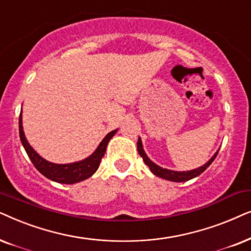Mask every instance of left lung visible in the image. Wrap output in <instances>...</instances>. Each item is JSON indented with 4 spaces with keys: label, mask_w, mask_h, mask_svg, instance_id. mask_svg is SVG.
Wrapping results in <instances>:
<instances>
[{
    "label": "left lung",
    "mask_w": 251,
    "mask_h": 251,
    "mask_svg": "<svg viewBox=\"0 0 251 251\" xmlns=\"http://www.w3.org/2000/svg\"><path fill=\"white\" fill-rule=\"evenodd\" d=\"M138 151L140 153V156L142 157L143 160H145V163L147 165L149 166L150 171H151L153 175L159 176V178H163V179H166V180H170V181H175V182H183V181H188V180L195 178V176H198L201 175L202 172H204L206 169L209 168L210 165H211V163L215 160V158L218 155V151H217L215 155L212 156V158L209 160L206 164H204L201 168L199 169H195V170H192V171H187V172H176V171H171V170H166V169H163L160 168V166L156 165L155 163H152L151 160L148 158V156L146 155L145 150L142 148V143H141V139L139 138L138 140Z\"/></svg>",
    "instance_id": "1"
}]
</instances>
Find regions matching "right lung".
Returning a JSON list of instances; mask_svg holds the SVG:
<instances>
[{
    "mask_svg": "<svg viewBox=\"0 0 251 251\" xmlns=\"http://www.w3.org/2000/svg\"><path fill=\"white\" fill-rule=\"evenodd\" d=\"M116 132L117 129L108 133L105 138L102 140V142L100 143L98 149L91 156L87 157L86 159L81 160V162L72 163V164H53V163H50L48 160L43 159L41 156H39L34 151V149L28 145L27 140L25 138L24 131H23L22 112L21 116H19V136H21V141L23 146H24L25 151L27 152L29 159L33 163V165L46 178L59 183H69V185H71V183L86 180L87 178L94 175L96 170L99 169L102 157L104 156L106 146H108L110 139L116 134Z\"/></svg>",
    "mask_w": 251,
    "mask_h": 251,
    "instance_id": "add662e5",
    "label": "right lung"
}]
</instances>
